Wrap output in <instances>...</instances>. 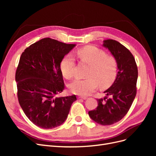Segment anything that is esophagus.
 <instances>
[{
  "label": "esophagus",
  "mask_w": 156,
  "mask_h": 156,
  "mask_svg": "<svg viewBox=\"0 0 156 156\" xmlns=\"http://www.w3.org/2000/svg\"><path fill=\"white\" fill-rule=\"evenodd\" d=\"M78 99H83V100H87V97H83V96H78Z\"/></svg>",
  "instance_id": "1"
}]
</instances>
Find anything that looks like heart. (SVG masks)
Wrapping results in <instances>:
<instances>
[{
    "instance_id": "b5f03b06",
    "label": "heart",
    "mask_w": 156,
    "mask_h": 156,
    "mask_svg": "<svg viewBox=\"0 0 156 156\" xmlns=\"http://www.w3.org/2000/svg\"><path fill=\"white\" fill-rule=\"evenodd\" d=\"M76 55L80 62L89 66L85 79H77L69 84L72 94L86 96L94 92L98 86L108 87L115 81L117 75L118 64L113 56L95 46L88 45L79 49ZM60 68L63 76L71 79L74 76L75 60L71 55L65 56L60 62Z\"/></svg>"
}]
</instances>
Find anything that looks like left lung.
Wrapping results in <instances>:
<instances>
[{
	"mask_svg": "<svg viewBox=\"0 0 156 156\" xmlns=\"http://www.w3.org/2000/svg\"><path fill=\"white\" fill-rule=\"evenodd\" d=\"M103 46L116 58L119 72L114 83L104 92L107 96L98 99L96 109L88 115L96 123L109 126L123 119L129 110L136 93L138 69L133 55L119 41L106 40Z\"/></svg>",
	"mask_w": 156,
	"mask_h": 156,
	"instance_id": "obj_1",
	"label": "left lung"
}]
</instances>
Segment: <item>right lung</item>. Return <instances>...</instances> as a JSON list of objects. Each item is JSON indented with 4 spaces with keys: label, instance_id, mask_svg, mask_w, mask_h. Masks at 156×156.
<instances>
[{
    "label": "right lung",
    "instance_id": "add662e5",
    "mask_svg": "<svg viewBox=\"0 0 156 156\" xmlns=\"http://www.w3.org/2000/svg\"><path fill=\"white\" fill-rule=\"evenodd\" d=\"M75 44L46 37L23 52L16 73L19 103L33 124L52 129L66 120L75 95L56 97L64 88L60 65Z\"/></svg>",
    "mask_w": 156,
    "mask_h": 156
}]
</instances>
